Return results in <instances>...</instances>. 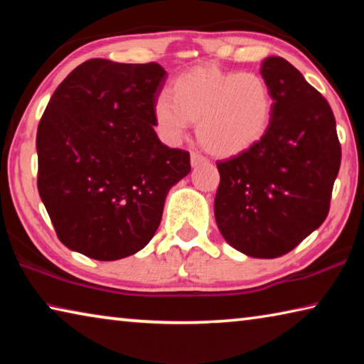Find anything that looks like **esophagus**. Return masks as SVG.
<instances>
[{"instance_id": "34e87169", "label": "esophagus", "mask_w": 364, "mask_h": 364, "mask_svg": "<svg viewBox=\"0 0 364 364\" xmlns=\"http://www.w3.org/2000/svg\"><path fill=\"white\" fill-rule=\"evenodd\" d=\"M207 162L208 160L204 156H200L199 152H191V165H193V167H199V165Z\"/></svg>"}]
</instances>
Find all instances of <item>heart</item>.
<instances>
[{"mask_svg":"<svg viewBox=\"0 0 364 364\" xmlns=\"http://www.w3.org/2000/svg\"><path fill=\"white\" fill-rule=\"evenodd\" d=\"M168 95L152 106V120L160 139L178 144L191 122H197V139L217 157L249 151L267 133L273 115V97L257 73L225 72L199 65L180 73Z\"/></svg>","mask_w":364,"mask_h":364,"instance_id":"1","label":"heart"}]
</instances>
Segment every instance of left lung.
Returning <instances> with one entry per match:
<instances>
[{"label": "left lung", "mask_w": 364, "mask_h": 364, "mask_svg": "<svg viewBox=\"0 0 364 364\" xmlns=\"http://www.w3.org/2000/svg\"><path fill=\"white\" fill-rule=\"evenodd\" d=\"M260 73L273 115L255 146L217 164L215 220L231 247L276 258L328 217L342 152L331 106L291 63L269 56Z\"/></svg>", "instance_id": "obj_1"}]
</instances>
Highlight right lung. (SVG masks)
I'll list each match as a JSON object with an SVG mask.
<instances>
[{"mask_svg":"<svg viewBox=\"0 0 364 364\" xmlns=\"http://www.w3.org/2000/svg\"><path fill=\"white\" fill-rule=\"evenodd\" d=\"M167 72L90 59L54 91L36 133L38 193L65 247L101 262L144 249L189 152L154 132Z\"/></svg>","mask_w":364,"mask_h":364,"instance_id":"1","label":"right lung"}]
</instances>
